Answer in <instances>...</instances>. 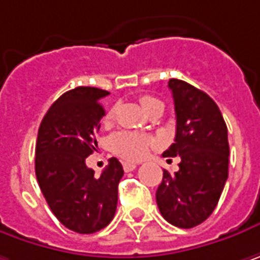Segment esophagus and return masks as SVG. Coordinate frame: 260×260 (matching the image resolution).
<instances>
[{
	"mask_svg": "<svg viewBox=\"0 0 260 260\" xmlns=\"http://www.w3.org/2000/svg\"><path fill=\"white\" fill-rule=\"evenodd\" d=\"M135 168H137L135 163H132V161H123V171H125V172H131V171H134Z\"/></svg>",
	"mask_w": 260,
	"mask_h": 260,
	"instance_id": "obj_1",
	"label": "esophagus"
}]
</instances>
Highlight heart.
Masks as SVG:
<instances>
[{
	"instance_id": "1",
	"label": "heart",
	"mask_w": 260,
	"mask_h": 260,
	"mask_svg": "<svg viewBox=\"0 0 260 260\" xmlns=\"http://www.w3.org/2000/svg\"><path fill=\"white\" fill-rule=\"evenodd\" d=\"M140 103L143 106L145 112L156 107V106H163L160 100L154 99L151 95H143L140 99ZM115 117V109L109 110V113L104 116V120L109 122ZM157 144L156 138L151 135L145 134H138V132H117L110 137L109 140V147L116 154L126 160H140L147 156L151 147Z\"/></svg>"
}]
</instances>
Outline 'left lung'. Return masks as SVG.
I'll return each instance as SVG.
<instances>
[{
  "label": "left lung",
  "instance_id": "8db88e82",
  "mask_svg": "<svg viewBox=\"0 0 260 260\" xmlns=\"http://www.w3.org/2000/svg\"><path fill=\"white\" fill-rule=\"evenodd\" d=\"M176 115L175 143L163 156L178 157L179 171H163L156 191L161 216L178 228H192L212 215L228 178V129L206 92L169 79Z\"/></svg>",
  "mask_w": 260,
  "mask_h": 260
}]
</instances>
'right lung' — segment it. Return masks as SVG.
<instances>
[{
	"label": "right lung",
	"instance_id": "1",
	"mask_svg": "<svg viewBox=\"0 0 260 260\" xmlns=\"http://www.w3.org/2000/svg\"><path fill=\"white\" fill-rule=\"evenodd\" d=\"M107 91L78 86L54 101L38 131L35 174L55 218L79 234L107 226L117 206L123 168L116 157L95 176L85 159L97 147L95 134L104 116L101 99Z\"/></svg>",
	"mask_w": 260,
	"mask_h": 260
}]
</instances>
